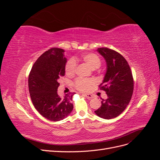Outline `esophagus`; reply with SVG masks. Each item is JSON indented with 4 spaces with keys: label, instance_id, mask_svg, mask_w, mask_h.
<instances>
[{
    "label": "esophagus",
    "instance_id": "esophagus-1",
    "mask_svg": "<svg viewBox=\"0 0 160 160\" xmlns=\"http://www.w3.org/2000/svg\"><path fill=\"white\" fill-rule=\"evenodd\" d=\"M83 95H84L85 97H86V98H89V99L93 98V95H91V94H83Z\"/></svg>",
    "mask_w": 160,
    "mask_h": 160
}]
</instances>
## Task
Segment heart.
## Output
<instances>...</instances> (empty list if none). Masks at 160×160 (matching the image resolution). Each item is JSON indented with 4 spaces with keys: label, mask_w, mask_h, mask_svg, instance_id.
<instances>
[{
    "label": "heart",
    "mask_w": 160,
    "mask_h": 160,
    "mask_svg": "<svg viewBox=\"0 0 160 160\" xmlns=\"http://www.w3.org/2000/svg\"><path fill=\"white\" fill-rule=\"evenodd\" d=\"M77 60V59H76ZM74 59H71L67 62L65 65V70L66 75L69 77L74 75L75 73L77 62ZM82 60L88 65L91 69H95L99 68L101 64V60L100 57L93 52L86 53L82 56ZM95 83V80L94 79H88L79 77L76 79L74 82V85L78 90L81 91H88L91 88V86Z\"/></svg>",
    "instance_id": "b5f03b06"
}]
</instances>
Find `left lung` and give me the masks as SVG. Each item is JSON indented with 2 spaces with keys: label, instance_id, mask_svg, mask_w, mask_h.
<instances>
[{
  "label": "left lung",
  "instance_id": "8db88e82",
  "mask_svg": "<svg viewBox=\"0 0 160 160\" xmlns=\"http://www.w3.org/2000/svg\"><path fill=\"white\" fill-rule=\"evenodd\" d=\"M98 51L107 62V72L99 89L108 95L102 99L101 107L95 111L99 117L110 119L118 117L127 108L133 91V78L132 71L125 58L113 49L99 48Z\"/></svg>",
  "mask_w": 160,
  "mask_h": 160
}]
</instances>
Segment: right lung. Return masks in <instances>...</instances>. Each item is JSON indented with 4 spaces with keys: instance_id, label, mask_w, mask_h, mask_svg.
<instances>
[{
    "instance_id": "right-lung-1",
    "label": "right lung",
    "mask_w": 160,
    "mask_h": 160,
    "mask_svg": "<svg viewBox=\"0 0 160 160\" xmlns=\"http://www.w3.org/2000/svg\"><path fill=\"white\" fill-rule=\"evenodd\" d=\"M64 50L53 47L41 55L34 63L28 75V90L34 107L47 119L57 122L68 116L73 109L75 93L57 94L59 79L65 75L67 62Z\"/></svg>"
}]
</instances>
